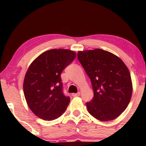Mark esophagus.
<instances>
[{"mask_svg":"<svg viewBox=\"0 0 146 146\" xmlns=\"http://www.w3.org/2000/svg\"><path fill=\"white\" fill-rule=\"evenodd\" d=\"M80 92H78V93H73V94H72V96L73 97H78V96H80Z\"/></svg>","mask_w":146,"mask_h":146,"instance_id":"obj_1","label":"esophagus"}]
</instances>
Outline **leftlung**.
<instances>
[{
    "label": "left lung",
    "mask_w": 146,
    "mask_h": 146,
    "mask_svg": "<svg viewBox=\"0 0 146 146\" xmlns=\"http://www.w3.org/2000/svg\"><path fill=\"white\" fill-rule=\"evenodd\" d=\"M78 58L94 92L93 98L86 103L88 113L100 121L115 119L127 108L132 97L128 68L119 57L100 48L78 51Z\"/></svg>",
    "instance_id": "left-lung-1"
}]
</instances>
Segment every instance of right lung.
Segmentation results:
<instances>
[{
	"label": "right lung",
	"instance_id": "obj_1",
	"mask_svg": "<svg viewBox=\"0 0 146 146\" xmlns=\"http://www.w3.org/2000/svg\"><path fill=\"white\" fill-rule=\"evenodd\" d=\"M75 56L71 50L55 48L42 53L30 64L23 90L27 103L36 116L51 121L66 111L70 98L64 95L61 73Z\"/></svg>",
	"mask_w": 146,
	"mask_h": 146
}]
</instances>
